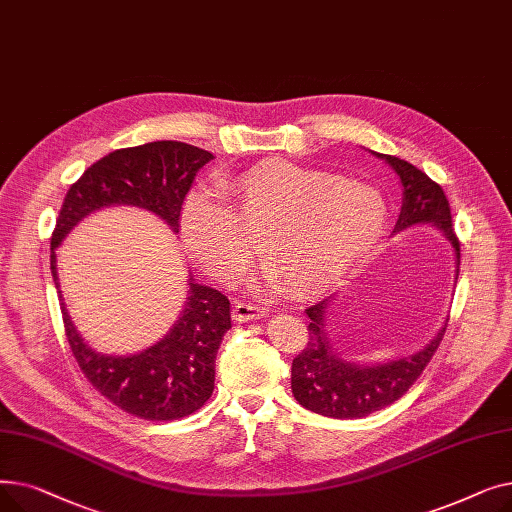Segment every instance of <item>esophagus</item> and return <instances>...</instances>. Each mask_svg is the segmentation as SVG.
<instances>
[{
	"label": "esophagus",
	"mask_w": 512,
	"mask_h": 512,
	"mask_svg": "<svg viewBox=\"0 0 512 512\" xmlns=\"http://www.w3.org/2000/svg\"><path fill=\"white\" fill-rule=\"evenodd\" d=\"M267 315V307L251 303V301H240L232 309V317L236 321H251V319H261Z\"/></svg>",
	"instance_id": "1"
}]
</instances>
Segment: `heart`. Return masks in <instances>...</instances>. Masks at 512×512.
<instances>
[{"label": "heart", "instance_id": "obj_1", "mask_svg": "<svg viewBox=\"0 0 512 512\" xmlns=\"http://www.w3.org/2000/svg\"><path fill=\"white\" fill-rule=\"evenodd\" d=\"M218 186L224 198L213 188L186 195L180 234L220 282L249 270L257 232L267 276L292 290H319L373 247L388 220L373 186L288 161H263Z\"/></svg>", "mask_w": 512, "mask_h": 512}]
</instances>
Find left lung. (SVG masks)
Here are the masks:
<instances>
[{
  "instance_id": "8db88e82",
  "label": "left lung",
  "mask_w": 512,
  "mask_h": 512,
  "mask_svg": "<svg viewBox=\"0 0 512 512\" xmlns=\"http://www.w3.org/2000/svg\"><path fill=\"white\" fill-rule=\"evenodd\" d=\"M375 155L386 159L402 182L405 199H402L396 230H405L421 222L436 224L452 242L456 265H461V242L452 228L450 203L442 186L405 159L384 153ZM328 301L330 299H324L305 309L309 315V338L303 351L292 359L290 380L294 398L305 409L334 419H357L392 405L421 378L423 369L436 355L446 328H442L440 334L413 357L386 365L359 367L344 363L332 351L324 330Z\"/></svg>"
}]
</instances>
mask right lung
<instances>
[{
	"label": "right lung",
	"instance_id": "add662e5",
	"mask_svg": "<svg viewBox=\"0 0 512 512\" xmlns=\"http://www.w3.org/2000/svg\"><path fill=\"white\" fill-rule=\"evenodd\" d=\"M205 149L155 141L118 149L85 170L64 197L51 234V274L58 284L56 247L91 211L137 205L157 213L174 232L197 172L211 161ZM70 351L87 382L118 409L145 421H174L199 411L213 394L215 355L230 324V301L220 290L188 282V299L172 332L132 357H105L89 348L62 303Z\"/></svg>",
	"mask_w": 512,
	"mask_h": 512
}]
</instances>
